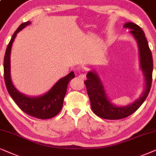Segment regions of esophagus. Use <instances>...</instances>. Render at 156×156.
Here are the masks:
<instances>
[{"label":"esophagus","mask_w":156,"mask_h":156,"mask_svg":"<svg viewBox=\"0 0 156 156\" xmlns=\"http://www.w3.org/2000/svg\"><path fill=\"white\" fill-rule=\"evenodd\" d=\"M80 68H77V69H76L77 71L79 72V73H78V78H79V79L82 80H86V74L83 73H80Z\"/></svg>","instance_id":"esophagus-1"}]
</instances>
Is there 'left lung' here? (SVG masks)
I'll list each match as a JSON object with an SVG mask.
<instances>
[{
    "instance_id": "8db88e82",
    "label": "left lung",
    "mask_w": 156,
    "mask_h": 156,
    "mask_svg": "<svg viewBox=\"0 0 156 156\" xmlns=\"http://www.w3.org/2000/svg\"><path fill=\"white\" fill-rule=\"evenodd\" d=\"M123 27L130 29V33L138 43L140 69L146 83L145 89L140 97L133 103L125 106H118L108 99L103 83L97 73L93 70L89 71L86 75L88 79L85 80L84 83L90 101L91 109L95 115L104 119H122L136 112L148 95L152 83L153 57L144 32L140 26L134 23H126Z\"/></svg>"
}]
</instances>
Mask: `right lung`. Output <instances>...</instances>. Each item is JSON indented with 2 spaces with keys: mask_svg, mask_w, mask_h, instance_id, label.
Returning <instances> with one entry per match:
<instances>
[{
  "mask_svg": "<svg viewBox=\"0 0 156 156\" xmlns=\"http://www.w3.org/2000/svg\"><path fill=\"white\" fill-rule=\"evenodd\" d=\"M30 24V21L23 23L18 27L8 43L4 56V80L6 88L18 107L24 113L38 119H48L57 115L63 107V100L67 91L68 84L75 77L73 71L62 78L45 93L39 96L31 97L20 93L15 88L10 78V52L17 33Z\"/></svg>",
  "mask_w": 156,
  "mask_h": 156,
  "instance_id": "right-lung-1",
  "label": "right lung"
}]
</instances>
